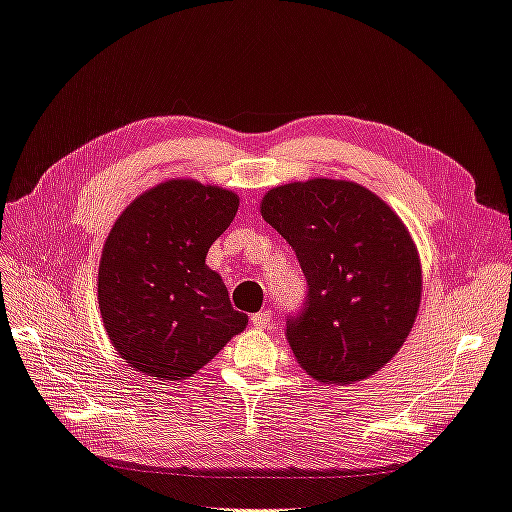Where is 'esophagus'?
<instances>
[{
  "mask_svg": "<svg viewBox=\"0 0 512 512\" xmlns=\"http://www.w3.org/2000/svg\"><path fill=\"white\" fill-rule=\"evenodd\" d=\"M252 325L258 327V329H271L273 327L271 312H256V314H252Z\"/></svg>",
  "mask_w": 512,
  "mask_h": 512,
  "instance_id": "esophagus-1",
  "label": "esophagus"
}]
</instances>
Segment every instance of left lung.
Returning <instances> with one entry per match:
<instances>
[{
    "instance_id": "1",
    "label": "left lung",
    "mask_w": 512,
    "mask_h": 512,
    "mask_svg": "<svg viewBox=\"0 0 512 512\" xmlns=\"http://www.w3.org/2000/svg\"><path fill=\"white\" fill-rule=\"evenodd\" d=\"M260 215L293 245L308 301L286 336L297 364L323 383L368 379L403 347L422 299L407 226L377 193L336 178L273 187Z\"/></svg>"
}]
</instances>
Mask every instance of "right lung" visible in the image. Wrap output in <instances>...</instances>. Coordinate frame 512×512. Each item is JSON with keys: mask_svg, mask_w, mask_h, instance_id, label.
<instances>
[{"mask_svg": "<svg viewBox=\"0 0 512 512\" xmlns=\"http://www.w3.org/2000/svg\"><path fill=\"white\" fill-rule=\"evenodd\" d=\"M239 211V196L193 178L140 193L109 230L99 308L118 355L159 381H183L241 334L222 275L206 254Z\"/></svg>", "mask_w": 512, "mask_h": 512, "instance_id": "1", "label": "right lung"}]
</instances>
